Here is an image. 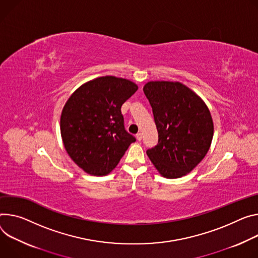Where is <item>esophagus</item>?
<instances>
[{
    "label": "esophagus",
    "instance_id": "esophagus-1",
    "mask_svg": "<svg viewBox=\"0 0 258 258\" xmlns=\"http://www.w3.org/2000/svg\"><path fill=\"white\" fill-rule=\"evenodd\" d=\"M136 138H137L138 141H141V140H142V134H141V133H138V134L136 135Z\"/></svg>",
    "mask_w": 258,
    "mask_h": 258
}]
</instances>
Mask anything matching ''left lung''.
Wrapping results in <instances>:
<instances>
[{"label":"left lung","mask_w":258,"mask_h":258,"mask_svg":"<svg viewBox=\"0 0 258 258\" xmlns=\"http://www.w3.org/2000/svg\"><path fill=\"white\" fill-rule=\"evenodd\" d=\"M143 90L158 132V144L147 155L162 177L181 178L210 149L214 135L210 110L192 89L178 81H149Z\"/></svg>","instance_id":"1"}]
</instances>
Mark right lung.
Here are the masks:
<instances>
[{"mask_svg":"<svg viewBox=\"0 0 258 258\" xmlns=\"http://www.w3.org/2000/svg\"><path fill=\"white\" fill-rule=\"evenodd\" d=\"M138 90L133 81L103 76L79 86L66 102L60 135L69 156L85 173H111L136 141L124 130L122 104Z\"/></svg>","mask_w":258,"mask_h":258,"instance_id":"right-lung-1","label":"right lung"}]
</instances>
